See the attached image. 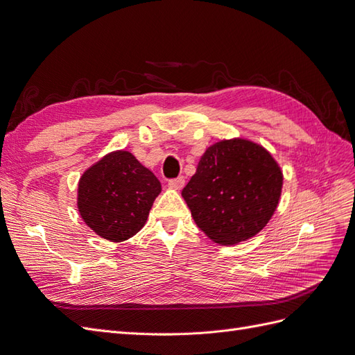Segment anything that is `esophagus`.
<instances>
[{
	"instance_id": "34e87169",
	"label": "esophagus",
	"mask_w": 355,
	"mask_h": 355,
	"mask_svg": "<svg viewBox=\"0 0 355 355\" xmlns=\"http://www.w3.org/2000/svg\"><path fill=\"white\" fill-rule=\"evenodd\" d=\"M168 185L171 188H175V189H182V188H184V185H185V178L184 176H179V178H175V179H170L168 180Z\"/></svg>"
}]
</instances>
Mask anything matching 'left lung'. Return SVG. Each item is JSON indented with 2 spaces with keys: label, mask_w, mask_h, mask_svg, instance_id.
Here are the masks:
<instances>
[{
  "label": "left lung",
  "mask_w": 355,
  "mask_h": 355,
  "mask_svg": "<svg viewBox=\"0 0 355 355\" xmlns=\"http://www.w3.org/2000/svg\"><path fill=\"white\" fill-rule=\"evenodd\" d=\"M282 188V168L263 146L231 139L206 149L182 197L197 227L214 243L230 245L263 230Z\"/></svg>",
  "instance_id": "8db88e82"
}]
</instances>
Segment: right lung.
<instances>
[{"instance_id":"add662e5","label":"right lung","mask_w":355,"mask_h":355,"mask_svg":"<svg viewBox=\"0 0 355 355\" xmlns=\"http://www.w3.org/2000/svg\"><path fill=\"white\" fill-rule=\"evenodd\" d=\"M161 184L128 151L105 155L78 182V210L99 237L120 243L145 225Z\"/></svg>"}]
</instances>
